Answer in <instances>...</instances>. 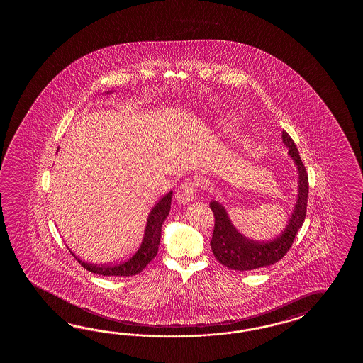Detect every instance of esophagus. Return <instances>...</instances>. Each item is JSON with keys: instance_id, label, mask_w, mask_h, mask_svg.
Listing matches in <instances>:
<instances>
[{"instance_id": "34e87169", "label": "esophagus", "mask_w": 363, "mask_h": 363, "mask_svg": "<svg viewBox=\"0 0 363 363\" xmlns=\"http://www.w3.org/2000/svg\"><path fill=\"white\" fill-rule=\"evenodd\" d=\"M194 194L196 193H194V184H193L192 182H184L183 184L179 186L175 199H177L180 205H184L185 206V205H188V203H191L192 201H194V199H196Z\"/></svg>"}]
</instances>
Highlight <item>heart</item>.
<instances>
[{"instance_id": "b5f03b06", "label": "heart", "mask_w": 363, "mask_h": 363, "mask_svg": "<svg viewBox=\"0 0 363 363\" xmlns=\"http://www.w3.org/2000/svg\"><path fill=\"white\" fill-rule=\"evenodd\" d=\"M220 123L223 124L224 128H232V127H236V125L240 123L239 116L228 114V116H224Z\"/></svg>"}]
</instances>
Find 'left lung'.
<instances>
[{
  "instance_id": "left-lung-1",
  "label": "left lung",
  "mask_w": 363,
  "mask_h": 363,
  "mask_svg": "<svg viewBox=\"0 0 363 363\" xmlns=\"http://www.w3.org/2000/svg\"><path fill=\"white\" fill-rule=\"evenodd\" d=\"M281 139L288 147V155L292 158L298 172V194L292 216L284 231H281L275 239L269 241L247 239L232 224L227 210L219 201L213 200L210 202V208L216 218L214 233L210 241L211 250L216 255V261L232 270H255L280 261L289 250V247H292L297 231L301 228L305 220L308 206V172L292 138L286 131H283Z\"/></svg>"
}]
</instances>
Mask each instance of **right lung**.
I'll return each mask as SVG.
<instances>
[{
    "label": "right lung",
    "mask_w": 363,
    "mask_h": 363,
    "mask_svg": "<svg viewBox=\"0 0 363 363\" xmlns=\"http://www.w3.org/2000/svg\"><path fill=\"white\" fill-rule=\"evenodd\" d=\"M106 93H113L108 91ZM58 152V149H57ZM171 200H172V191L164 194L161 200L155 205V208L150 210L147 216V227L144 231V239L141 241L139 250L132 255L130 259L119 263V264H91V263L83 262L77 258V255L71 252L85 270L91 271L93 274H99L104 277H133L139 274L147 267V263L150 262L158 253V247L161 241V230L164 219L169 216L171 208Z\"/></svg>",
    "instance_id": "1"
}]
</instances>
